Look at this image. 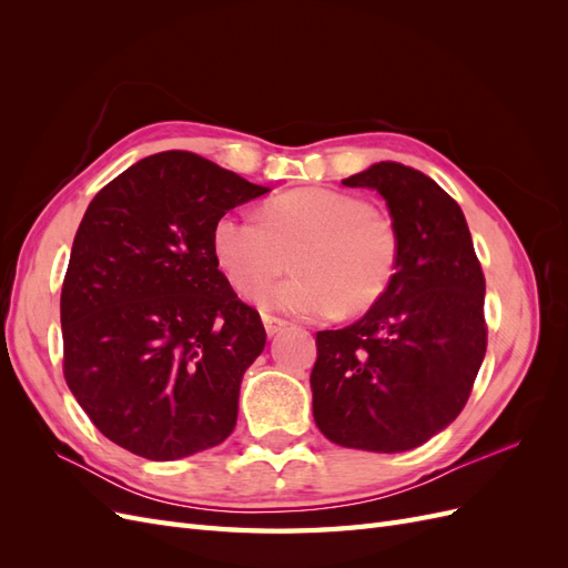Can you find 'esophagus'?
<instances>
[{"mask_svg":"<svg viewBox=\"0 0 568 568\" xmlns=\"http://www.w3.org/2000/svg\"><path fill=\"white\" fill-rule=\"evenodd\" d=\"M263 324H265V332H267V336H274V334H280L284 326H286V320H282V317H274V315H263Z\"/></svg>","mask_w":568,"mask_h":568,"instance_id":"34e87169","label":"esophagus"}]
</instances>
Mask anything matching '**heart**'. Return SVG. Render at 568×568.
Wrapping results in <instances>:
<instances>
[{
	"mask_svg": "<svg viewBox=\"0 0 568 568\" xmlns=\"http://www.w3.org/2000/svg\"><path fill=\"white\" fill-rule=\"evenodd\" d=\"M220 267L251 288L286 267L288 277L255 288L265 311L305 317L357 315L379 303L398 270V234L365 201L332 189H294L270 199L261 215H222L213 227Z\"/></svg>",
	"mask_w": 568,
	"mask_h": 568,
	"instance_id": "1",
	"label": "heart"
}]
</instances>
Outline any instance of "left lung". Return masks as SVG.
<instances>
[{"label": "left lung", "instance_id": "8db88e82", "mask_svg": "<svg viewBox=\"0 0 568 568\" xmlns=\"http://www.w3.org/2000/svg\"><path fill=\"white\" fill-rule=\"evenodd\" d=\"M379 192L398 270L357 322L317 332L313 415L336 445L403 453L467 405L486 355V280L457 201L415 168L382 161L343 180Z\"/></svg>", "mask_w": 568, "mask_h": 568}]
</instances>
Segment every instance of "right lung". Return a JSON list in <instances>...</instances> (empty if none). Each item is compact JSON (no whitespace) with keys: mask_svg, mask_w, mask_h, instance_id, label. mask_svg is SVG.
I'll return each mask as SVG.
<instances>
[{"mask_svg":"<svg viewBox=\"0 0 568 568\" xmlns=\"http://www.w3.org/2000/svg\"><path fill=\"white\" fill-rule=\"evenodd\" d=\"M270 189L163 151L92 199L61 288L63 376L120 448L170 462L225 440L265 326L217 270L213 227Z\"/></svg>","mask_w":568,"mask_h":568,"instance_id":"obj_1","label":"right lung"}]
</instances>
